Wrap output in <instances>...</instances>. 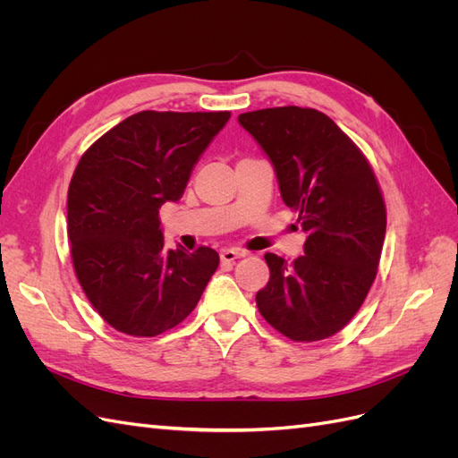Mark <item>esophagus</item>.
<instances>
[{
	"mask_svg": "<svg viewBox=\"0 0 458 458\" xmlns=\"http://www.w3.org/2000/svg\"><path fill=\"white\" fill-rule=\"evenodd\" d=\"M242 256H244V250H239V248H225V250H221V254H219V258L224 263H231Z\"/></svg>",
	"mask_w": 458,
	"mask_h": 458,
	"instance_id": "obj_1",
	"label": "esophagus"
}]
</instances>
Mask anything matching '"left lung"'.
<instances>
[{
  "instance_id": "obj_1",
  "label": "left lung",
  "mask_w": 458,
  "mask_h": 458,
  "mask_svg": "<svg viewBox=\"0 0 458 458\" xmlns=\"http://www.w3.org/2000/svg\"><path fill=\"white\" fill-rule=\"evenodd\" d=\"M271 158L281 197L308 233L303 256L266 254L261 317L294 342L335 336L363 306L378 273L386 204L367 157L327 114L275 106L239 116Z\"/></svg>"
}]
</instances>
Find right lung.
Wrapping results in <instances>:
<instances>
[{
	"instance_id": "right-lung-1",
	"label": "right lung",
	"mask_w": 458,
	"mask_h": 458,
	"mask_svg": "<svg viewBox=\"0 0 458 458\" xmlns=\"http://www.w3.org/2000/svg\"><path fill=\"white\" fill-rule=\"evenodd\" d=\"M217 113L143 110L81 155L68 185V239L78 283L118 332L152 338L177 327L219 266L208 246L165 250L158 210L179 200L214 135Z\"/></svg>"
}]
</instances>
